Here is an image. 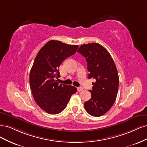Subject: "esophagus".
Instances as JSON below:
<instances>
[{
    "instance_id": "1",
    "label": "esophagus",
    "mask_w": 147,
    "mask_h": 147,
    "mask_svg": "<svg viewBox=\"0 0 147 147\" xmlns=\"http://www.w3.org/2000/svg\"><path fill=\"white\" fill-rule=\"evenodd\" d=\"M77 89H78V92H80V91L82 90L83 88H82V87H79L77 88Z\"/></svg>"
}]
</instances>
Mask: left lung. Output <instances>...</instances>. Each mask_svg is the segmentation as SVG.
I'll return each instance as SVG.
<instances>
[{
    "instance_id": "obj_1",
    "label": "left lung",
    "mask_w": 147,
    "mask_h": 147,
    "mask_svg": "<svg viewBox=\"0 0 147 147\" xmlns=\"http://www.w3.org/2000/svg\"><path fill=\"white\" fill-rule=\"evenodd\" d=\"M78 52L86 59L88 79H95L85 109L92 116L100 117L109 111L117 98L119 78L115 64L107 49L96 42L81 45Z\"/></svg>"
}]
</instances>
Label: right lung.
Instances as JSON below:
<instances>
[{
	"instance_id": "1",
	"label": "right lung",
	"mask_w": 147,
	"mask_h": 147,
	"mask_svg": "<svg viewBox=\"0 0 147 147\" xmlns=\"http://www.w3.org/2000/svg\"><path fill=\"white\" fill-rule=\"evenodd\" d=\"M79 46L51 40L38 53L31 68L29 81L36 103L49 114H57L67 106L71 96L77 92L75 87L57 82L59 67L73 55Z\"/></svg>"
}]
</instances>
